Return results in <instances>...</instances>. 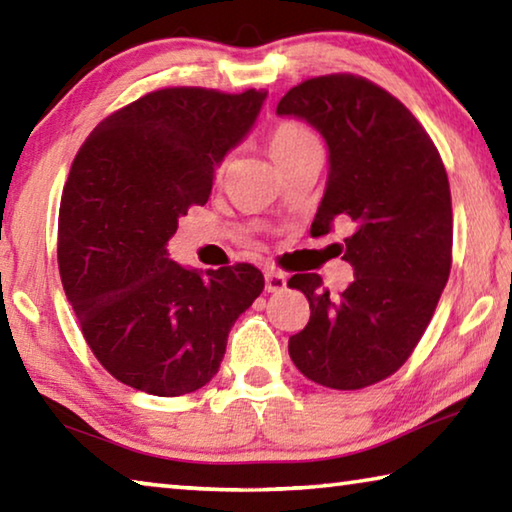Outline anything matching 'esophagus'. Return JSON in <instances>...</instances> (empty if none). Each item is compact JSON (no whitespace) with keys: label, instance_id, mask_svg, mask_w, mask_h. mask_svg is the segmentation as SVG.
<instances>
[{"label":"esophagus","instance_id":"esophagus-1","mask_svg":"<svg viewBox=\"0 0 512 512\" xmlns=\"http://www.w3.org/2000/svg\"><path fill=\"white\" fill-rule=\"evenodd\" d=\"M266 291L268 293H280L287 289L289 284V277L284 275L282 271H275V268H271V271H266Z\"/></svg>","mask_w":512,"mask_h":512}]
</instances>
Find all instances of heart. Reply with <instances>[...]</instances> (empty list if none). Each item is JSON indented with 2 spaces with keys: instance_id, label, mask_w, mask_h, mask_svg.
<instances>
[{
  "instance_id": "heart-1",
  "label": "heart",
  "mask_w": 512,
  "mask_h": 512,
  "mask_svg": "<svg viewBox=\"0 0 512 512\" xmlns=\"http://www.w3.org/2000/svg\"><path fill=\"white\" fill-rule=\"evenodd\" d=\"M318 144L316 135L309 131V128L296 119H284L277 121L268 133V151H271L273 160L280 164H287L291 158H296L300 151H305L307 146ZM228 167V158L219 164V173Z\"/></svg>"
}]
</instances>
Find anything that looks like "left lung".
I'll use <instances>...</instances> for the list:
<instances>
[{
    "mask_svg": "<svg viewBox=\"0 0 512 512\" xmlns=\"http://www.w3.org/2000/svg\"><path fill=\"white\" fill-rule=\"evenodd\" d=\"M277 115L307 119L325 137L329 178L311 237L350 221L352 235L334 248L357 275L336 298L318 273L291 277L311 309L289 339L291 361L320 386L359 391L411 357L452 271L445 164L411 110L357 74L298 83Z\"/></svg>",
    "mask_w": 512,
    "mask_h": 512,
    "instance_id": "8db88e82",
    "label": "left lung"
}]
</instances>
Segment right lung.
Returning <instances> with one entry per match:
<instances>
[{
  "label": "right lung",
  "instance_id": "1",
  "mask_svg": "<svg viewBox=\"0 0 512 512\" xmlns=\"http://www.w3.org/2000/svg\"><path fill=\"white\" fill-rule=\"evenodd\" d=\"M266 92L162 88L108 115L76 153L60 198L58 268L85 343L121 384L158 397L203 388L235 320L264 291L253 264L205 275L167 257L216 164Z\"/></svg>",
  "mask_w": 512,
  "mask_h": 512
}]
</instances>
